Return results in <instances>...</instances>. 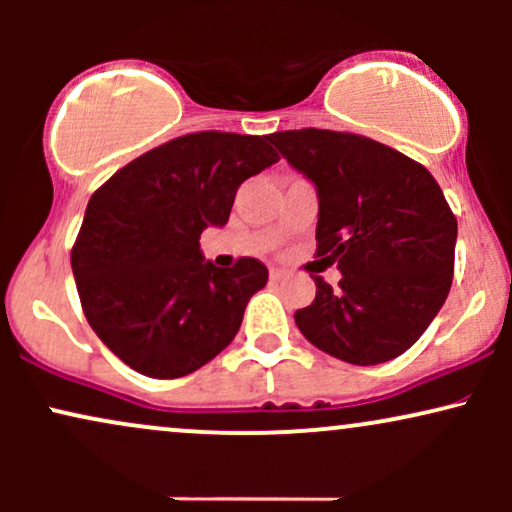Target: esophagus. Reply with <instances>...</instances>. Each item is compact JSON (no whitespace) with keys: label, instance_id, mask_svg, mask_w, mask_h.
Returning a JSON list of instances; mask_svg holds the SVG:
<instances>
[{"label":"esophagus","instance_id":"1","mask_svg":"<svg viewBox=\"0 0 512 512\" xmlns=\"http://www.w3.org/2000/svg\"><path fill=\"white\" fill-rule=\"evenodd\" d=\"M269 276H272L274 281H279V279H284L286 272H284V269H272V272H269Z\"/></svg>","mask_w":512,"mask_h":512}]
</instances>
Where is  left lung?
Masks as SVG:
<instances>
[{"mask_svg": "<svg viewBox=\"0 0 512 512\" xmlns=\"http://www.w3.org/2000/svg\"><path fill=\"white\" fill-rule=\"evenodd\" d=\"M317 190V255L342 272L315 279L296 310L303 337L354 366L409 349L443 308L455 269L457 221L424 166L390 146L330 129L269 134Z\"/></svg>", "mask_w": 512, "mask_h": 512, "instance_id": "8db88e82", "label": "left lung"}]
</instances>
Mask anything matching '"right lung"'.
I'll return each instance as SVG.
<instances>
[{
	"label": "right lung",
	"instance_id": "obj_1",
	"mask_svg": "<svg viewBox=\"0 0 512 512\" xmlns=\"http://www.w3.org/2000/svg\"><path fill=\"white\" fill-rule=\"evenodd\" d=\"M279 161L267 137L197 132L146 151L88 199L72 272L84 315L137 373H195L233 342L264 289L262 262L223 269L199 236L226 226L238 187Z\"/></svg>",
	"mask_w": 512,
	"mask_h": 512
}]
</instances>
